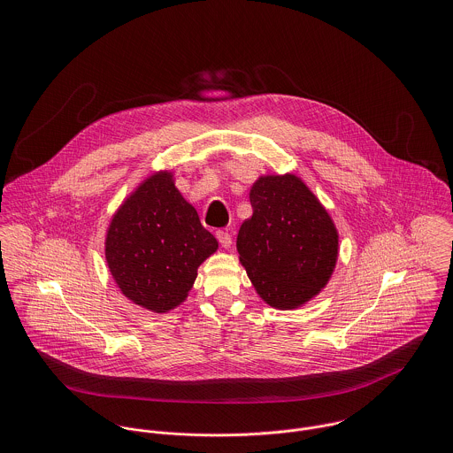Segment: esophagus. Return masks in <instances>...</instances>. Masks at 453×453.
<instances>
[{
  "label": "esophagus",
  "instance_id": "1",
  "mask_svg": "<svg viewBox=\"0 0 453 453\" xmlns=\"http://www.w3.org/2000/svg\"><path fill=\"white\" fill-rule=\"evenodd\" d=\"M216 237H218V241H219V244H221L223 248H230V246H232V235H230L228 232L218 230V232H216Z\"/></svg>",
  "mask_w": 453,
  "mask_h": 453
}]
</instances>
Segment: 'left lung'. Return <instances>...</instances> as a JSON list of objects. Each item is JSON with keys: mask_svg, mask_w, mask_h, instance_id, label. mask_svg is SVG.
Masks as SVG:
<instances>
[{"mask_svg": "<svg viewBox=\"0 0 453 453\" xmlns=\"http://www.w3.org/2000/svg\"><path fill=\"white\" fill-rule=\"evenodd\" d=\"M253 216L237 250L259 296L275 309H296L331 277L338 235L319 200L293 174L259 178L251 188Z\"/></svg>", "mask_w": 453, "mask_h": 453, "instance_id": "8db88e82", "label": "left lung"}]
</instances>
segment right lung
<instances>
[{"label":"right lung","instance_id":"add662e5","mask_svg":"<svg viewBox=\"0 0 453 453\" xmlns=\"http://www.w3.org/2000/svg\"><path fill=\"white\" fill-rule=\"evenodd\" d=\"M218 250L171 174L148 178L115 214L106 259L119 288L134 303L165 312L180 305L200 263Z\"/></svg>","mask_w":453,"mask_h":453}]
</instances>
